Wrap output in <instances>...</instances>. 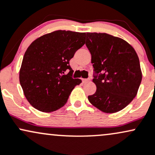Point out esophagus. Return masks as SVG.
<instances>
[{
    "label": "esophagus",
    "instance_id": "obj_1",
    "mask_svg": "<svg viewBox=\"0 0 155 155\" xmlns=\"http://www.w3.org/2000/svg\"><path fill=\"white\" fill-rule=\"evenodd\" d=\"M90 81V80H87V79H83V83H88V82Z\"/></svg>",
    "mask_w": 155,
    "mask_h": 155
}]
</instances>
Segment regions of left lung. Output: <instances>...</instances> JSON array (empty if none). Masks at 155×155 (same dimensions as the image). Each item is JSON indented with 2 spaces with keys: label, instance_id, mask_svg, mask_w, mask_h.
<instances>
[{
  "label": "left lung",
  "instance_id": "left-lung-1",
  "mask_svg": "<svg viewBox=\"0 0 155 155\" xmlns=\"http://www.w3.org/2000/svg\"><path fill=\"white\" fill-rule=\"evenodd\" d=\"M86 45L96 74L95 94L88 99L105 113L124 109L136 97L142 79L135 49L120 38L107 33L87 32Z\"/></svg>",
  "mask_w": 155,
  "mask_h": 155
}]
</instances>
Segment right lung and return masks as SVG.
Listing matches in <instances>:
<instances>
[{"mask_svg": "<svg viewBox=\"0 0 155 155\" xmlns=\"http://www.w3.org/2000/svg\"><path fill=\"white\" fill-rule=\"evenodd\" d=\"M85 32L56 30L32 42L25 51L19 82L29 103L43 112H52L67 103L81 79H73L70 60L85 44ZM70 72L65 74V71Z\"/></svg>", "mask_w": 155, "mask_h": 155, "instance_id": "1", "label": "right lung"}]
</instances>
